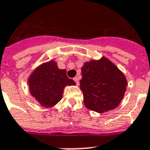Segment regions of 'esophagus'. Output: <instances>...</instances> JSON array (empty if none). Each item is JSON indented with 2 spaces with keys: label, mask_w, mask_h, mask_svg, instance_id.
Returning a JSON list of instances; mask_svg holds the SVG:
<instances>
[{
  "label": "esophagus",
  "mask_w": 150,
  "mask_h": 150,
  "mask_svg": "<svg viewBox=\"0 0 150 150\" xmlns=\"http://www.w3.org/2000/svg\"><path fill=\"white\" fill-rule=\"evenodd\" d=\"M74 81H75V83H76V86H79V79H78L77 77L74 78Z\"/></svg>",
  "instance_id": "34e87169"
}]
</instances>
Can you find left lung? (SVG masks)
I'll return each instance as SVG.
<instances>
[{
	"instance_id": "1",
	"label": "left lung",
	"mask_w": 150,
	"mask_h": 150,
	"mask_svg": "<svg viewBox=\"0 0 150 150\" xmlns=\"http://www.w3.org/2000/svg\"><path fill=\"white\" fill-rule=\"evenodd\" d=\"M80 89L85 107L97 113L115 109L125 96L128 82L124 73L109 59L85 62Z\"/></svg>"
}]
</instances>
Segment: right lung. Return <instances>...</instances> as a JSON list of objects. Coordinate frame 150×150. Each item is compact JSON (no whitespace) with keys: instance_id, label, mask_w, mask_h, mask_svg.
Returning a JSON list of instances; mask_svg holds the SVG:
<instances>
[{"instance_id":"1","label":"right lung","mask_w":150,"mask_h":150,"mask_svg":"<svg viewBox=\"0 0 150 150\" xmlns=\"http://www.w3.org/2000/svg\"><path fill=\"white\" fill-rule=\"evenodd\" d=\"M66 69L58 68L54 60L36 67L28 79L29 93L43 107H53L62 99L64 89L67 86H75L68 79Z\"/></svg>"}]
</instances>
